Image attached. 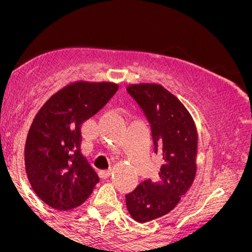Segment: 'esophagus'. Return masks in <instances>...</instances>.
<instances>
[{"instance_id":"1","label":"esophagus","mask_w":252,"mask_h":252,"mask_svg":"<svg viewBox=\"0 0 252 252\" xmlns=\"http://www.w3.org/2000/svg\"><path fill=\"white\" fill-rule=\"evenodd\" d=\"M103 173H104V175H105V176H110V175H111V173H112V169L111 168L105 169V170H103Z\"/></svg>"}]
</instances>
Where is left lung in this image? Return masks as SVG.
Instances as JSON below:
<instances>
[{"label": "left lung", "instance_id": "obj_1", "mask_svg": "<svg viewBox=\"0 0 252 252\" xmlns=\"http://www.w3.org/2000/svg\"><path fill=\"white\" fill-rule=\"evenodd\" d=\"M126 92L148 121L153 150L161 158L158 179L141 181L126 194L132 218L146 222L167 215L190 187L196 170L198 136L184 104L163 86L132 84Z\"/></svg>", "mask_w": 252, "mask_h": 252}]
</instances>
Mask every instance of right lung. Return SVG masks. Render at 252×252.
Here are the masks:
<instances>
[{
	"instance_id": "add662e5",
	"label": "right lung",
	"mask_w": 252,
	"mask_h": 252,
	"mask_svg": "<svg viewBox=\"0 0 252 252\" xmlns=\"http://www.w3.org/2000/svg\"><path fill=\"white\" fill-rule=\"evenodd\" d=\"M117 89L114 83H72L56 92L37 111L26 141V172L34 192L51 207L79 206L99 182L80 149V128Z\"/></svg>"
}]
</instances>
